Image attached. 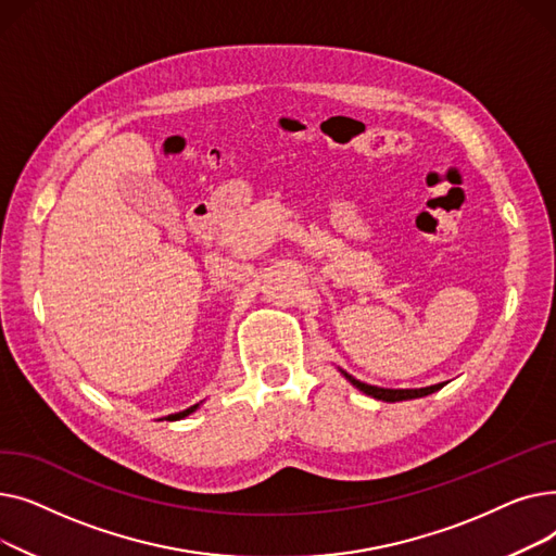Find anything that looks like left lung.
Segmentation results:
<instances>
[{
	"instance_id": "8db88e82",
	"label": "left lung",
	"mask_w": 556,
	"mask_h": 556,
	"mask_svg": "<svg viewBox=\"0 0 556 556\" xmlns=\"http://www.w3.org/2000/svg\"><path fill=\"white\" fill-rule=\"evenodd\" d=\"M344 376L349 378V381H352L358 390H363L365 394H369V396H374V399H378V401H390V403H394V401H405V399H419V396H428V394H432V392H437L440 388H444V383H440V386H430V388H421V390H388V388H376V386H367V383H363V381H358V378H354L352 374H346L344 371Z\"/></svg>"
}]
</instances>
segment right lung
Masks as SVG:
<instances>
[{
	"mask_svg": "<svg viewBox=\"0 0 556 556\" xmlns=\"http://www.w3.org/2000/svg\"><path fill=\"white\" fill-rule=\"evenodd\" d=\"M195 407H198V405H191V407H187V410H182V413H178V415H168V417H166V421H175V419H185L187 415H191V413L195 410Z\"/></svg>",
	"mask_w": 556,
	"mask_h": 556,
	"instance_id": "1",
	"label": "right lung"
}]
</instances>
